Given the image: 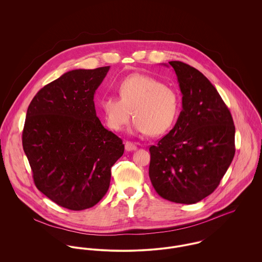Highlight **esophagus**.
<instances>
[{"label":"esophagus","instance_id":"34e87169","mask_svg":"<svg viewBox=\"0 0 262 262\" xmlns=\"http://www.w3.org/2000/svg\"><path fill=\"white\" fill-rule=\"evenodd\" d=\"M125 149L127 150V151H134V150L137 149V145L135 143L127 141L125 143Z\"/></svg>","mask_w":262,"mask_h":262}]
</instances>
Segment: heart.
Listing matches in <instances>:
<instances>
[{
    "label": "heart",
    "instance_id": "1",
    "mask_svg": "<svg viewBox=\"0 0 262 262\" xmlns=\"http://www.w3.org/2000/svg\"><path fill=\"white\" fill-rule=\"evenodd\" d=\"M117 89L120 98L106 96L100 104L107 125L114 131L122 130L131 115L135 117L131 131L138 134L161 135L174 124L180 97L158 78L134 74L123 78Z\"/></svg>",
    "mask_w": 262,
    "mask_h": 262
}]
</instances>
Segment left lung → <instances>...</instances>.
I'll return each instance as SVG.
<instances>
[{
	"instance_id": "obj_1",
	"label": "left lung",
	"mask_w": 262,
	"mask_h": 262,
	"mask_svg": "<svg viewBox=\"0 0 262 262\" xmlns=\"http://www.w3.org/2000/svg\"><path fill=\"white\" fill-rule=\"evenodd\" d=\"M168 63L178 76L183 110L169 133L149 148L150 181L163 199L195 204L217 188L230 166L235 126L205 75L182 61Z\"/></svg>"
}]
</instances>
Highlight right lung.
Here are the masks:
<instances>
[{
	"mask_svg": "<svg viewBox=\"0 0 262 262\" xmlns=\"http://www.w3.org/2000/svg\"><path fill=\"white\" fill-rule=\"evenodd\" d=\"M110 67L68 72L31 101L22 143L38 189L58 206L80 211L106 194L122 139L97 117L94 96Z\"/></svg>",
	"mask_w": 262,
	"mask_h": 262,
	"instance_id": "1",
	"label": "right lung"
}]
</instances>
